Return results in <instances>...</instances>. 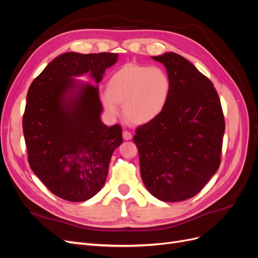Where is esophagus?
<instances>
[{"label": "esophagus", "instance_id": "34e87169", "mask_svg": "<svg viewBox=\"0 0 258 258\" xmlns=\"http://www.w3.org/2000/svg\"><path fill=\"white\" fill-rule=\"evenodd\" d=\"M122 137H123L124 140H131L132 139V134H131L130 131H128V130H124L122 132Z\"/></svg>", "mask_w": 258, "mask_h": 258}]
</instances>
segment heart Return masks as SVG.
Instances as JSON below:
<instances>
[{
  "mask_svg": "<svg viewBox=\"0 0 258 258\" xmlns=\"http://www.w3.org/2000/svg\"><path fill=\"white\" fill-rule=\"evenodd\" d=\"M171 93V81L165 70L127 63L114 71L102 92L103 105L112 114L119 113L123 104L126 119L135 124L153 121L165 110Z\"/></svg>",
  "mask_w": 258,
  "mask_h": 258,
  "instance_id": "b5f03b06",
  "label": "heart"
}]
</instances>
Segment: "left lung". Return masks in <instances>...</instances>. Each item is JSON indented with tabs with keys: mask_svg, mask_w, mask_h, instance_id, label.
Listing matches in <instances>:
<instances>
[{
	"mask_svg": "<svg viewBox=\"0 0 258 258\" xmlns=\"http://www.w3.org/2000/svg\"><path fill=\"white\" fill-rule=\"evenodd\" d=\"M153 59L167 69L170 99L157 118L137 128L134 142L148 191L182 201L196 196L221 165L223 108L213 83L188 60L174 52Z\"/></svg>",
	"mask_w": 258,
	"mask_h": 258,
	"instance_id": "1",
	"label": "left lung"
}]
</instances>
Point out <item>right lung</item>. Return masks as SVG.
Segmentation results:
<instances>
[{"instance_id": "add662e5", "label": "right lung", "mask_w": 258, "mask_h": 258, "mask_svg": "<svg viewBox=\"0 0 258 258\" xmlns=\"http://www.w3.org/2000/svg\"><path fill=\"white\" fill-rule=\"evenodd\" d=\"M118 53L66 52L53 59L31 84L22 117L28 161L34 174L56 196L85 201L102 188L112 154L122 142L118 123L100 119L99 88L82 86L68 98L72 76L90 72L100 83Z\"/></svg>"}]
</instances>
